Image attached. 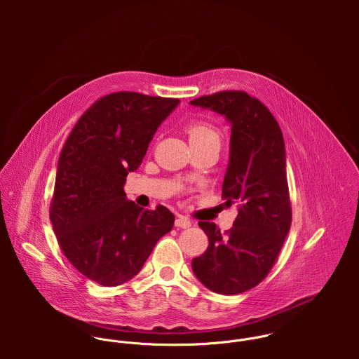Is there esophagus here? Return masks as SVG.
I'll return each instance as SVG.
<instances>
[{"label":"esophagus","instance_id":"obj_1","mask_svg":"<svg viewBox=\"0 0 359 359\" xmlns=\"http://www.w3.org/2000/svg\"><path fill=\"white\" fill-rule=\"evenodd\" d=\"M192 225V221L184 215H178L177 219H175V226L177 228H182V229H187Z\"/></svg>","mask_w":359,"mask_h":359}]
</instances>
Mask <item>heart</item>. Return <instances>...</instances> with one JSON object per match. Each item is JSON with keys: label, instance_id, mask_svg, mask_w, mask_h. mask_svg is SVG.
<instances>
[{"label": "heart", "instance_id": "obj_1", "mask_svg": "<svg viewBox=\"0 0 359 359\" xmlns=\"http://www.w3.org/2000/svg\"><path fill=\"white\" fill-rule=\"evenodd\" d=\"M191 144H215L221 145V133L211 123L198 120L187 126Z\"/></svg>", "mask_w": 359, "mask_h": 359}]
</instances>
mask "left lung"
Listing matches in <instances>:
<instances>
[{
  "mask_svg": "<svg viewBox=\"0 0 359 359\" xmlns=\"http://www.w3.org/2000/svg\"><path fill=\"white\" fill-rule=\"evenodd\" d=\"M189 103L231 124L222 198L228 207H238L225 235L212 222H199L208 248L192 259V269L211 292L239 294L268 275L292 225L283 135L272 113L243 91H222Z\"/></svg>",
  "mask_w": 359,
  "mask_h": 359,
  "instance_id": "obj_1",
  "label": "left lung"
}]
</instances>
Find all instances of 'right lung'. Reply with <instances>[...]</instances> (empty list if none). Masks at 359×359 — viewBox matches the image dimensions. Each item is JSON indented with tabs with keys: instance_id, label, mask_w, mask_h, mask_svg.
Segmentation results:
<instances>
[{
	"instance_id": "add662e5",
	"label": "right lung",
	"mask_w": 359,
	"mask_h": 359,
	"mask_svg": "<svg viewBox=\"0 0 359 359\" xmlns=\"http://www.w3.org/2000/svg\"><path fill=\"white\" fill-rule=\"evenodd\" d=\"M180 100L114 93L94 103L72 130L57 160L52 228L73 266L102 286L134 278L174 214L144 210L124 194L160 124Z\"/></svg>"
}]
</instances>
